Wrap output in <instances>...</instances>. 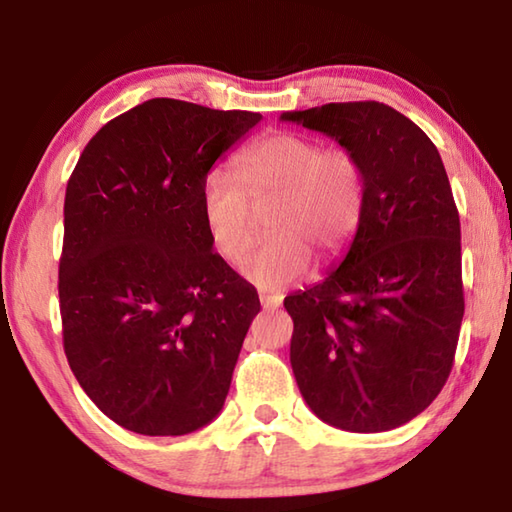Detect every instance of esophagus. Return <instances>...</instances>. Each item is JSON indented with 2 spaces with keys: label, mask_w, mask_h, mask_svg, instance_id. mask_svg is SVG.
Instances as JSON below:
<instances>
[{
  "label": "esophagus",
  "mask_w": 512,
  "mask_h": 512,
  "mask_svg": "<svg viewBox=\"0 0 512 512\" xmlns=\"http://www.w3.org/2000/svg\"><path fill=\"white\" fill-rule=\"evenodd\" d=\"M259 302L264 309H277L282 305V296H268V293H259Z\"/></svg>",
  "instance_id": "obj_1"
}]
</instances>
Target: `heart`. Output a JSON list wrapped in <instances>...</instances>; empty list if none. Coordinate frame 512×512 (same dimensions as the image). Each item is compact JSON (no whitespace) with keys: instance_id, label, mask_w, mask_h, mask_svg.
<instances>
[{"instance_id":"obj_1","label":"heart","mask_w":512,"mask_h":512,"mask_svg":"<svg viewBox=\"0 0 512 512\" xmlns=\"http://www.w3.org/2000/svg\"><path fill=\"white\" fill-rule=\"evenodd\" d=\"M239 180L210 169L201 183V219L214 253L235 264L255 241L253 210L273 205L268 239L241 273L264 291H282L307 275L311 257L329 264L357 235L366 210V169L348 149L277 131L241 153Z\"/></svg>"}]
</instances>
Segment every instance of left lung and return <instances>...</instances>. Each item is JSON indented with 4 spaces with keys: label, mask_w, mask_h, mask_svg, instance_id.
I'll use <instances>...</instances> for the list:
<instances>
[{
    "label": "left lung",
    "mask_w": 512,
    "mask_h": 512,
    "mask_svg": "<svg viewBox=\"0 0 512 512\" xmlns=\"http://www.w3.org/2000/svg\"><path fill=\"white\" fill-rule=\"evenodd\" d=\"M352 151L366 210L323 282L284 300L291 368L309 409L343 431L402 427L443 391L465 311L461 221L433 142L379 101L284 112Z\"/></svg>",
    "instance_id": "1"
}]
</instances>
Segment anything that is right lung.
<instances>
[{"instance_id": "right-lung-1", "label": "right lung", "mask_w": 512, "mask_h": 512, "mask_svg": "<svg viewBox=\"0 0 512 512\" xmlns=\"http://www.w3.org/2000/svg\"><path fill=\"white\" fill-rule=\"evenodd\" d=\"M259 119L144 101L108 121L69 176L65 354L90 400L128 431L185 436L223 409L259 298L212 253L201 183Z\"/></svg>"}]
</instances>
